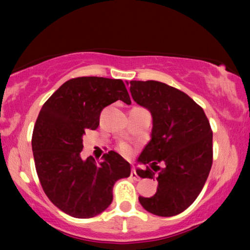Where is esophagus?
Returning <instances> with one entry per match:
<instances>
[{
  "instance_id": "esophagus-1",
  "label": "esophagus",
  "mask_w": 250,
  "mask_h": 250,
  "mask_svg": "<svg viewBox=\"0 0 250 250\" xmlns=\"http://www.w3.org/2000/svg\"><path fill=\"white\" fill-rule=\"evenodd\" d=\"M131 176L133 177V179L134 180H136V181H139L140 180V177H139V175L138 174H136V172H135V169L134 168H132V172H131Z\"/></svg>"
}]
</instances>
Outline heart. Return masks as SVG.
Instances as JSON below:
<instances>
[{
	"label": "heart",
	"mask_w": 250,
	"mask_h": 250,
	"mask_svg": "<svg viewBox=\"0 0 250 250\" xmlns=\"http://www.w3.org/2000/svg\"><path fill=\"white\" fill-rule=\"evenodd\" d=\"M119 149H121V151L123 153H125V155H127V153H129V146L126 145V143H122V145L119 146Z\"/></svg>",
	"instance_id": "1"
}]
</instances>
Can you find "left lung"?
Returning a JSON list of instances; mask_svg holds the SVG:
<instances>
[{
	"label": "left lung",
	"mask_w": 250,
	"mask_h": 250,
	"mask_svg": "<svg viewBox=\"0 0 250 250\" xmlns=\"http://www.w3.org/2000/svg\"><path fill=\"white\" fill-rule=\"evenodd\" d=\"M129 84L133 100L152 115L151 140L139 157L149 166L136 173L158 181L157 192L140 196L139 201L149 213L175 216L192 205L206 183L213 164V131L203 108L184 92L157 81Z\"/></svg>",
	"instance_id": "1"
}]
</instances>
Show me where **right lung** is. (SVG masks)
<instances>
[{
    "mask_svg": "<svg viewBox=\"0 0 250 250\" xmlns=\"http://www.w3.org/2000/svg\"><path fill=\"white\" fill-rule=\"evenodd\" d=\"M122 100L131 104L122 80L77 77L63 83L41 109L32 148L37 176L54 206L77 218L94 217L112 201L116 181L128 177L131 166L109 151L97 163L83 160V134L98 128L102 109Z\"/></svg>",
    "mask_w": 250,
    "mask_h": 250,
    "instance_id": "1",
    "label": "right lung"
}]
</instances>
